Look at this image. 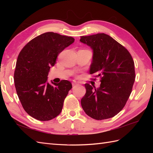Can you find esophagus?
<instances>
[{
	"mask_svg": "<svg viewBox=\"0 0 153 153\" xmlns=\"http://www.w3.org/2000/svg\"><path fill=\"white\" fill-rule=\"evenodd\" d=\"M79 84L77 83H76V82H74L73 83H72V85L74 87V86H76V85H78Z\"/></svg>",
	"mask_w": 153,
	"mask_h": 153,
	"instance_id": "esophagus-1",
	"label": "esophagus"
}]
</instances>
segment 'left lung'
<instances>
[{
    "mask_svg": "<svg viewBox=\"0 0 153 153\" xmlns=\"http://www.w3.org/2000/svg\"><path fill=\"white\" fill-rule=\"evenodd\" d=\"M80 41L93 50L89 73L99 77L101 82L95 90L85 84L82 108L93 119L112 118L123 109L130 96L135 78L134 61L123 45L106 34L82 36Z\"/></svg>",
    "mask_w": 153,
    "mask_h": 153,
    "instance_id": "1",
    "label": "left lung"
}]
</instances>
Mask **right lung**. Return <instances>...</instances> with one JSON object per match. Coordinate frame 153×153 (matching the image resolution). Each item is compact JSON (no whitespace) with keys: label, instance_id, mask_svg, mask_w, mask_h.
Returning a JSON list of instances; mask_svg holds the SVG:
<instances>
[{"label":"right lung","instance_id":"add662e5","mask_svg":"<svg viewBox=\"0 0 153 153\" xmlns=\"http://www.w3.org/2000/svg\"><path fill=\"white\" fill-rule=\"evenodd\" d=\"M71 37L47 32L35 37L19 53L14 74L16 93L29 115L48 121L60 114L72 85L68 80L47 83L51 66L58 55L74 42Z\"/></svg>","mask_w":153,"mask_h":153}]
</instances>
